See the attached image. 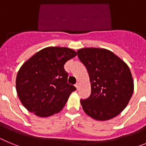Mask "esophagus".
Segmentation results:
<instances>
[{"mask_svg": "<svg viewBox=\"0 0 146 146\" xmlns=\"http://www.w3.org/2000/svg\"><path fill=\"white\" fill-rule=\"evenodd\" d=\"M76 87V88H77V90H78V89H79V88H80V83L79 82H77V83H76L75 84V86H74Z\"/></svg>", "mask_w": 146, "mask_h": 146, "instance_id": "1", "label": "esophagus"}]
</instances>
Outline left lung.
I'll return each mask as SVG.
<instances>
[{"label":"left lung","mask_w":146,"mask_h":146,"mask_svg":"<svg viewBox=\"0 0 146 146\" xmlns=\"http://www.w3.org/2000/svg\"><path fill=\"white\" fill-rule=\"evenodd\" d=\"M77 53L91 82V95L80 99L85 113L99 121L117 116L128 104L134 91L128 66L105 49L83 48Z\"/></svg>","instance_id":"obj_1"}]
</instances>
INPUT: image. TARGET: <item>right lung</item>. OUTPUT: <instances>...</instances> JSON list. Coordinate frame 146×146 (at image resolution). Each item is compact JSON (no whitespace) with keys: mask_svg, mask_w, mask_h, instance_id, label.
<instances>
[{"mask_svg":"<svg viewBox=\"0 0 146 146\" xmlns=\"http://www.w3.org/2000/svg\"><path fill=\"white\" fill-rule=\"evenodd\" d=\"M77 53L67 47H46L23 64L17 75L16 89L28 111L40 117L60 112L76 88L67 82L66 62Z\"/></svg>","mask_w":146,"mask_h":146,"instance_id":"right-lung-1","label":"right lung"}]
</instances>
